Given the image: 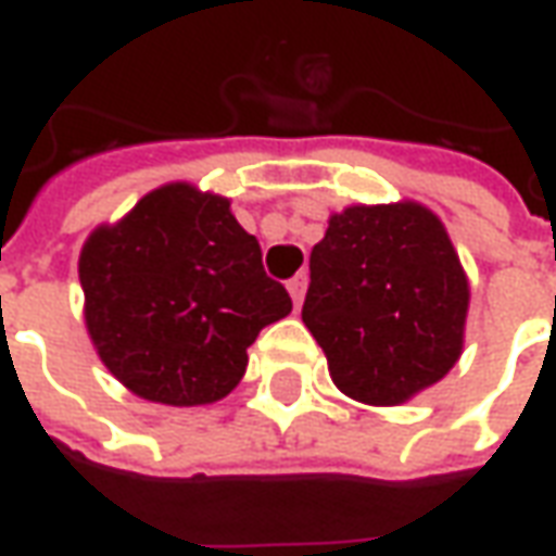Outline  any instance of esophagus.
Wrapping results in <instances>:
<instances>
[{"label":"esophagus","mask_w":556,"mask_h":556,"mask_svg":"<svg viewBox=\"0 0 556 556\" xmlns=\"http://www.w3.org/2000/svg\"><path fill=\"white\" fill-rule=\"evenodd\" d=\"M289 294L294 306H301L303 294H306V274H298V277L289 279Z\"/></svg>","instance_id":"1"}]
</instances>
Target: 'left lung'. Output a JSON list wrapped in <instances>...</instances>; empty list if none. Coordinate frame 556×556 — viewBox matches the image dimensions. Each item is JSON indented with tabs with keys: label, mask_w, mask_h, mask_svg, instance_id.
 <instances>
[{
	"label": "left lung",
	"mask_w": 556,
	"mask_h": 556,
	"mask_svg": "<svg viewBox=\"0 0 556 556\" xmlns=\"http://www.w3.org/2000/svg\"><path fill=\"white\" fill-rule=\"evenodd\" d=\"M467 298L465 270L431 211L354 205L333 214L313 247L301 315L345 396L399 405L455 366Z\"/></svg>",
	"instance_id": "obj_1"
}]
</instances>
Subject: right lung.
Listing matches in <instances>:
<instances>
[{"label":"right lung","mask_w":556,"mask_h":556,"mask_svg":"<svg viewBox=\"0 0 556 556\" xmlns=\"http://www.w3.org/2000/svg\"><path fill=\"white\" fill-rule=\"evenodd\" d=\"M86 325L106 369L137 396L207 405L247 372L262 327L291 313L229 199L160 187L79 255Z\"/></svg>","instance_id":"1"}]
</instances>
